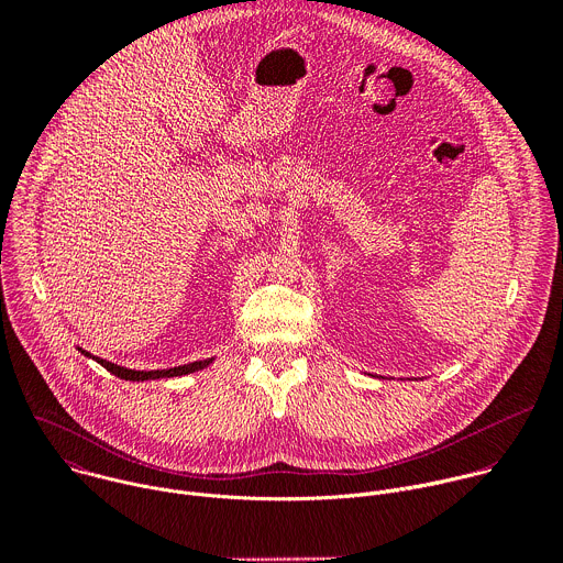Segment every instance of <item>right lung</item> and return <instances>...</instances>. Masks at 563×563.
Instances as JSON below:
<instances>
[{
    "mask_svg": "<svg viewBox=\"0 0 563 563\" xmlns=\"http://www.w3.org/2000/svg\"><path fill=\"white\" fill-rule=\"evenodd\" d=\"M79 352H82L85 356L98 361L104 369H109L111 374H115L118 378H124V380H148V378H172V376H183V374H191V372H198V369H205L213 358H207V361H196V363H189V365H178V367H169V369H151V372H140V369H126V367H120L115 363H109L104 358H98V356H91L89 352H85L82 347H77Z\"/></svg>",
    "mask_w": 563,
    "mask_h": 563,
    "instance_id": "right-lung-1",
    "label": "right lung"
}]
</instances>
